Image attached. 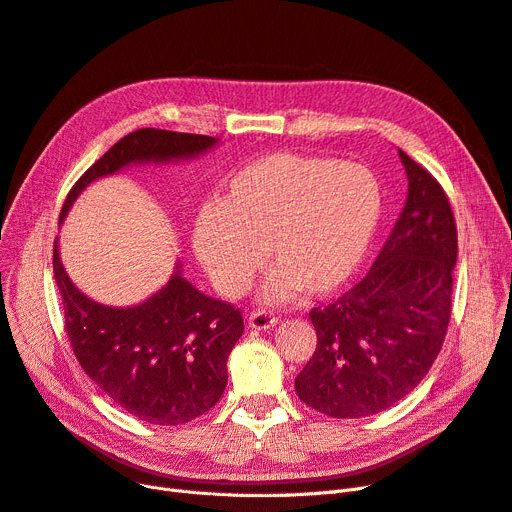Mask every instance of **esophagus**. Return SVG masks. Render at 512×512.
<instances>
[{
    "instance_id": "34e87169",
    "label": "esophagus",
    "mask_w": 512,
    "mask_h": 512,
    "mask_svg": "<svg viewBox=\"0 0 512 512\" xmlns=\"http://www.w3.org/2000/svg\"><path fill=\"white\" fill-rule=\"evenodd\" d=\"M276 323H278V318L272 312H266V310L251 312V316H249V327L257 329V331L272 329V327H276Z\"/></svg>"
}]
</instances>
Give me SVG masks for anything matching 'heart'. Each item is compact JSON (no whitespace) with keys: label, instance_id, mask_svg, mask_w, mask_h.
I'll list each match as a JSON object with an SVG mask.
<instances>
[{"label":"heart","instance_id":"b5f03b06","mask_svg":"<svg viewBox=\"0 0 512 512\" xmlns=\"http://www.w3.org/2000/svg\"><path fill=\"white\" fill-rule=\"evenodd\" d=\"M382 185L363 164L270 154L238 168L221 202L200 206L194 251L227 297H240L268 257L272 301L325 297L354 278L382 221Z\"/></svg>","mask_w":512,"mask_h":512}]
</instances>
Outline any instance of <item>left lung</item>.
<instances>
[{"instance_id": "8db88e82", "label": "left lung", "mask_w": 512, "mask_h": 512, "mask_svg": "<svg viewBox=\"0 0 512 512\" xmlns=\"http://www.w3.org/2000/svg\"><path fill=\"white\" fill-rule=\"evenodd\" d=\"M399 156L409 192L384 249L350 291L310 312L318 342L295 392L331 418H365L399 403L447 335L456 219L441 183L403 149Z\"/></svg>"}]
</instances>
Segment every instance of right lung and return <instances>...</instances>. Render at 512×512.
I'll return each instance as SVG.
<instances>
[{
	"label": "right lung",
	"mask_w": 512,
	"mask_h": 512,
	"mask_svg": "<svg viewBox=\"0 0 512 512\" xmlns=\"http://www.w3.org/2000/svg\"><path fill=\"white\" fill-rule=\"evenodd\" d=\"M215 137L141 128L113 145L75 181L61 221L84 189L137 162H170L204 154ZM54 280L65 310V331L84 373L135 418L179 426L211 409L227 384V356L244 331L238 308L213 299L177 272L166 287L132 308H111L86 297L69 280L54 240Z\"/></svg>",
	"instance_id": "right-lung-1"
}]
</instances>
